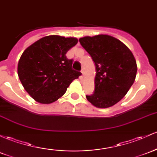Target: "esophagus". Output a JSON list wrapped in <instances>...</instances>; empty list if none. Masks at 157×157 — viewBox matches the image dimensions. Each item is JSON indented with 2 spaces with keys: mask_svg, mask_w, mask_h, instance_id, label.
I'll use <instances>...</instances> for the list:
<instances>
[{
  "mask_svg": "<svg viewBox=\"0 0 157 157\" xmlns=\"http://www.w3.org/2000/svg\"><path fill=\"white\" fill-rule=\"evenodd\" d=\"M81 73H82V76H84V75H85L86 71H85V69H84V68H82V69L81 70Z\"/></svg>",
  "mask_w": 157,
  "mask_h": 157,
  "instance_id": "34e87169",
  "label": "esophagus"
}]
</instances>
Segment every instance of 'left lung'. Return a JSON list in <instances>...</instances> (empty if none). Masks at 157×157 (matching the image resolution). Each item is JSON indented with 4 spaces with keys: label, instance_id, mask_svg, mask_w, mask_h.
I'll return each instance as SVG.
<instances>
[{
    "label": "left lung",
    "instance_id": "8db88e82",
    "mask_svg": "<svg viewBox=\"0 0 157 157\" xmlns=\"http://www.w3.org/2000/svg\"><path fill=\"white\" fill-rule=\"evenodd\" d=\"M95 64L94 93L88 101L98 108H108L122 99L135 81L137 65L130 49L106 34L79 39Z\"/></svg>",
    "mask_w": 157,
    "mask_h": 157
}]
</instances>
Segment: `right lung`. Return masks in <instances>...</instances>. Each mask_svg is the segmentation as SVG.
Wrapping results in <instances>:
<instances>
[{
  "label": "right lung",
  "instance_id": "add662e5",
  "mask_svg": "<svg viewBox=\"0 0 157 157\" xmlns=\"http://www.w3.org/2000/svg\"><path fill=\"white\" fill-rule=\"evenodd\" d=\"M75 37L51 35L26 48L18 64V75L27 92L37 102L49 104L65 94L81 75L71 68L73 60L66 53L77 44Z\"/></svg>",
  "mask_w": 157,
  "mask_h": 157
}]
</instances>
